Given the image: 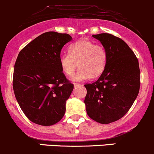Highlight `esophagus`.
<instances>
[{"label": "esophagus", "instance_id": "1", "mask_svg": "<svg viewBox=\"0 0 154 154\" xmlns=\"http://www.w3.org/2000/svg\"><path fill=\"white\" fill-rule=\"evenodd\" d=\"M73 85H74V87H75H75H79V86H80V84H79V83H74L73 84Z\"/></svg>", "mask_w": 154, "mask_h": 154}]
</instances>
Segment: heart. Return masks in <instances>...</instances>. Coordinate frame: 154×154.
<instances>
[{"label":"heart","mask_w":154,"mask_h":154,"mask_svg":"<svg viewBox=\"0 0 154 154\" xmlns=\"http://www.w3.org/2000/svg\"><path fill=\"white\" fill-rule=\"evenodd\" d=\"M107 61V53L104 47L95 44L88 39H82L69 47V53L59 55L58 63L66 75H72L79 64L80 69L71 79L84 82L102 73Z\"/></svg>","instance_id":"b5f03b06"}]
</instances>
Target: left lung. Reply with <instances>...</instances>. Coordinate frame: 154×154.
<instances>
[{
    "instance_id": "8db88e82",
    "label": "left lung",
    "mask_w": 154,
    "mask_h": 154,
    "mask_svg": "<svg viewBox=\"0 0 154 154\" xmlns=\"http://www.w3.org/2000/svg\"><path fill=\"white\" fill-rule=\"evenodd\" d=\"M107 53L105 68L96 82L85 85L87 113L101 124L120 119L134 104L140 88L137 58L121 38L108 33L93 35Z\"/></svg>"
}]
</instances>
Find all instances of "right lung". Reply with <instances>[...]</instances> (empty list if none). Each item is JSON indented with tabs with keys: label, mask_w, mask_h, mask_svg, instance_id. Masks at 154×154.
Returning a JSON list of instances; mask_svg holds the SVG:
<instances>
[{
	"label": "right lung",
	"mask_w": 154,
	"mask_h": 154,
	"mask_svg": "<svg viewBox=\"0 0 154 154\" xmlns=\"http://www.w3.org/2000/svg\"><path fill=\"white\" fill-rule=\"evenodd\" d=\"M71 40L69 34L47 32L18 54L14 67V93L22 111L35 124L55 125L65 113L73 85L63 73L58 58Z\"/></svg>",
	"instance_id": "obj_1"
}]
</instances>
